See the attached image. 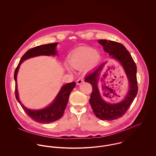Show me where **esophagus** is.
Wrapping results in <instances>:
<instances>
[{
  "instance_id": "esophagus-1",
  "label": "esophagus",
  "mask_w": 156,
  "mask_h": 156,
  "mask_svg": "<svg viewBox=\"0 0 156 156\" xmlns=\"http://www.w3.org/2000/svg\"><path fill=\"white\" fill-rule=\"evenodd\" d=\"M84 82V80L83 78H79L77 81H76V84L77 85H80L81 83H83Z\"/></svg>"
}]
</instances>
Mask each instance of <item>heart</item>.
<instances>
[{
    "mask_svg": "<svg viewBox=\"0 0 156 156\" xmlns=\"http://www.w3.org/2000/svg\"><path fill=\"white\" fill-rule=\"evenodd\" d=\"M99 52L91 47H80L73 52L69 58L71 66L81 69L86 66L90 69L95 66L101 60Z\"/></svg>",
    "mask_w": 156,
    "mask_h": 156,
    "instance_id": "obj_1",
    "label": "heart"
}]
</instances>
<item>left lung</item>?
Returning a JSON list of instances; mask_svg holds the SVG:
<instances>
[{
    "label": "left lung",
    "mask_w": 156,
    "mask_h": 156,
    "mask_svg": "<svg viewBox=\"0 0 156 156\" xmlns=\"http://www.w3.org/2000/svg\"><path fill=\"white\" fill-rule=\"evenodd\" d=\"M98 42L103 46L105 51L108 52L111 58L117 60L121 63L129 82V89L125 99L117 104H109L104 101L103 98L108 97V96L111 98L109 93L106 92L107 89L111 91V88L102 86L101 93L98 88L99 77L105 63L85 77V82L92 86L93 91L89 102L94 114L101 120L111 121L124 115L138 93L137 68L130 54L122 44L105 39H99Z\"/></svg>",
    "instance_id": "1"
}]
</instances>
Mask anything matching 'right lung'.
I'll return each instance as SVG.
<instances>
[{
	"label": "right lung",
	"mask_w": 156,
	"mask_h": 156,
	"mask_svg": "<svg viewBox=\"0 0 156 156\" xmlns=\"http://www.w3.org/2000/svg\"><path fill=\"white\" fill-rule=\"evenodd\" d=\"M57 42L42 45L29 50L21 57L17 67L14 72V80L16 81L15 95L18 102L21 105L24 112L34 121L48 124L60 119L63 115L66 105L69 101L70 94L76 85L75 82L68 83L62 87L54 101L47 108L39 110H32L25 107L20 102L18 98L17 84V75L20 65L26 59L38 55H55L57 54L55 47Z\"/></svg>",
	"instance_id": "add662e5"
}]
</instances>
